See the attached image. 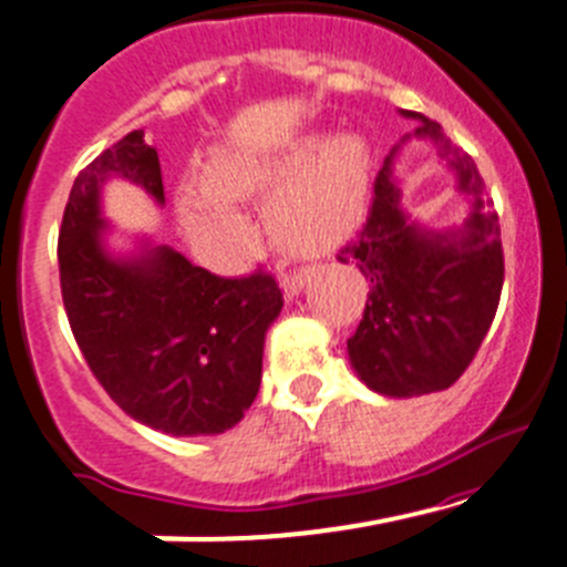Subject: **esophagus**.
<instances>
[{
  "instance_id": "obj_1",
  "label": "esophagus",
  "mask_w": 567,
  "mask_h": 567,
  "mask_svg": "<svg viewBox=\"0 0 567 567\" xmlns=\"http://www.w3.org/2000/svg\"><path fill=\"white\" fill-rule=\"evenodd\" d=\"M305 277H308V268H296V271L285 274V277H282L285 293H288V296H296V293H299L301 285H305Z\"/></svg>"
}]
</instances>
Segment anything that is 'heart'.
<instances>
[{"label": "heart", "mask_w": 567, "mask_h": 567, "mask_svg": "<svg viewBox=\"0 0 567 567\" xmlns=\"http://www.w3.org/2000/svg\"><path fill=\"white\" fill-rule=\"evenodd\" d=\"M288 182L274 198L268 218L279 240L299 254H321L355 229L367 200L369 156L355 136L319 145L305 142L271 164L218 156L206 182H187L178 193L184 229L200 254L224 259L231 231L229 198Z\"/></svg>", "instance_id": "obj_1"}]
</instances>
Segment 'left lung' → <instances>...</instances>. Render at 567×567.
<instances>
[{"mask_svg":"<svg viewBox=\"0 0 567 567\" xmlns=\"http://www.w3.org/2000/svg\"><path fill=\"white\" fill-rule=\"evenodd\" d=\"M403 114L420 120L416 136L442 145L458 189L473 198V212L451 235L411 224L391 178L394 147L374 178L367 224L338 248V259L367 279L363 319L347 341L349 361L369 389L385 396L451 389L489 332L504 288L498 212L484 209L478 167L447 145L442 125L416 111Z\"/></svg>","mask_w":567,"mask_h":567,"instance_id":"8db88e82","label":"left lung"}]
</instances>
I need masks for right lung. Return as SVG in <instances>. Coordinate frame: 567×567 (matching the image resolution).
Wrapping results in <instances>:
<instances>
[{
    "instance_id": "right-lung-1",
    "label": "right lung",
    "mask_w": 567,
    "mask_h": 567,
    "mask_svg": "<svg viewBox=\"0 0 567 567\" xmlns=\"http://www.w3.org/2000/svg\"><path fill=\"white\" fill-rule=\"evenodd\" d=\"M111 176L164 204L158 153L145 131L125 134L78 173L58 231L72 336L97 383L136 422L173 436L229 431L259 391L262 343L282 290L262 268L215 277L167 246L140 259L105 254L100 187Z\"/></svg>"
}]
</instances>
